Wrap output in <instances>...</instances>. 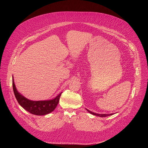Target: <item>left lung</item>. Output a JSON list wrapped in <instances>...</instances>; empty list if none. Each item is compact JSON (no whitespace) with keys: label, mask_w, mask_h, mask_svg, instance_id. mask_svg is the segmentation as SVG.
<instances>
[{"label":"left lung","mask_w":148,"mask_h":148,"mask_svg":"<svg viewBox=\"0 0 148 148\" xmlns=\"http://www.w3.org/2000/svg\"><path fill=\"white\" fill-rule=\"evenodd\" d=\"M87 110V111L88 112H90V114H92V115H95V116H100V117H105V116H110V115H112L113 114H97V113H94V112H92V111H90V110H87V109H86Z\"/></svg>","instance_id":"left-lung-1"}]
</instances>
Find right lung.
I'll return each instance as SVG.
<instances>
[{"mask_svg": "<svg viewBox=\"0 0 148 148\" xmlns=\"http://www.w3.org/2000/svg\"><path fill=\"white\" fill-rule=\"evenodd\" d=\"M12 84L13 92L18 103L25 110L36 115H45L53 111L58 103L60 97L62 93L61 92L56 98L51 100L32 101L25 98L17 91L14 85L13 76Z\"/></svg>", "mask_w": 148, "mask_h": 148, "instance_id": "1", "label": "right lung"}]
</instances>
